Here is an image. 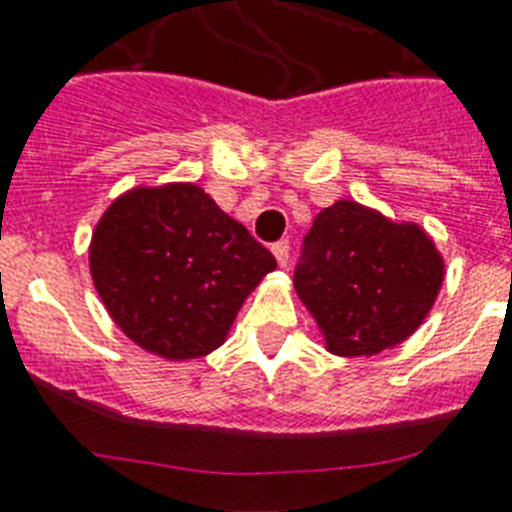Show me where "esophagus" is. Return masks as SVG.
I'll return each instance as SVG.
<instances>
[{
	"mask_svg": "<svg viewBox=\"0 0 512 512\" xmlns=\"http://www.w3.org/2000/svg\"><path fill=\"white\" fill-rule=\"evenodd\" d=\"M272 253H275V259L280 267H288V259H290V243L288 240H277L275 245H272Z\"/></svg>",
	"mask_w": 512,
	"mask_h": 512,
	"instance_id": "obj_1",
	"label": "esophagus"
}]
</instances>
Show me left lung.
<instances>
[{"mask_svg":"<svg viewBox=\"0 0 512 512\" xmlns=\"http://www.w3.org/2000/svg\"><path fill=\"white\" fill-rule=\"evenodd\" d=\"M444 282L436 243L357 200L314 216L293 285L338 357H372L407 341Z\"/></svg>","mask_w":512,"mask_h":512,"instance_id":"left-lung-1","label":"left lung"}]
</instances>
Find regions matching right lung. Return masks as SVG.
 <instances>
[{
  "mask_svg": "<svg viewBox=\"0 0 512 512\" xmlns=\"http://www.w3.org/2000/svg\"><path fill=\"white\" fill-rule=\"evenodd\" d=\"M275 256L203 187H134L92 232L89 272L126 338L171 362L219 349Z\"/></svg>",
  "mask_w": 512,
  "mask_h": 512,
  "instance_id": "add662e5",
  "label": "right lung"
}]
</instances>
